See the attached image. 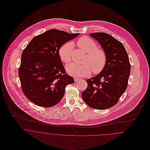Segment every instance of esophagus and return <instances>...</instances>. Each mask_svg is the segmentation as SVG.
<instances>
[{
  "label": "esophagus",
  "instance_id": "1",
  "mask_svg": "<svg viewBox=\"0 0 150 150\" xmlns=\"http://www.w3.org/2000/svg\"><path fill=\"white\" fill-rule=\"evenodd\" d=\"M74 80H75V82H77V81H80V79L75 78H74Z\"/></svg>",
  "mask_w": 150,
  "mask_h": 150
}]
</instances>
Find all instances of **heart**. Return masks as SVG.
Masks as SVG:
<instances>
[{"mask_svg": "<svg viewBox=\"0 0 150 150\" xmlns=\"http://www.w3.org/2000/svg\"><path fill=\"white\" fill-rule=\"evenodd\" d=\"M79 47L84 50L86 56L84 59L85 64H78L72 63L66 66V71L75 77H85L89 76L92 70L94 74L102 71L107 63V54L105 50L97 48V44L93 39L88 36L81 37L77 42ZM73 44L64 43L59 49V56L62 62L69 63L71 60Z\"/></svg>", "mask_w": 150, "mask_h": 150, "instance_id": "obj_1", "label": "heart"}]
</instances>
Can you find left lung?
Listing matches in <instances>:
<instances>
[{"label": "left lung", "instance_id": "obj_1", "mask_svg": "<svg viewBox=\"0 0 150 150\" xmlns=\"http://www.w3.org/2000/svg\"><path fill=\"white\" fill-rule=\"evenodd\" d=\"M107 54L104 69L95 77L86 80L83 100L91 108L104 110L115 105L127 88L130 72L128 55L123 44L105 33H91Z\"/></svg>", "mask_w": 150, "mask_h": 150}]
</instances>
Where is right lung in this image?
Wrapping results in <instances>:
<instances>
[{
	"label": "right lung",
	"mask_w": 150,
	"mask_h": 150,
	"mask_svg": "<svg viewBox=\"0 0 150 150\" xmlns=\"http://www.w3.org/2000/svg\"><path fill=\"white\" fill-rule=\"evenodd\" d=\"M79 35L51 29L35 36L24 49L18 75L22 91L31 102L52 107L64 97L66 86L74 83L65 71L58 50Z\"/></svg>",
	"instance_id": "1"
}]
</instances>
